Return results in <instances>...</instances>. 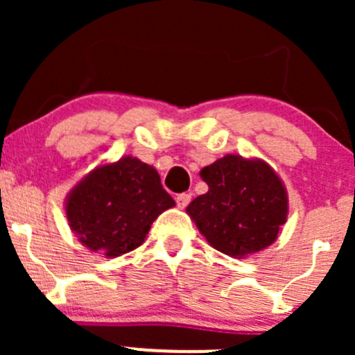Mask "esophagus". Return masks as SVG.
Returning <instances> with one entry per match:
<instances>
[{
  "instance_id": "1",
  "label": "esophagus",
  "mask_w": 355,
  "mask_h": 355,
  "mask_svg": "<svg viewBox=\"0 0 355 355\" xmlns=\"http://www.w3.org/2000/svg\"><path fill=\"white\" fill-rule=\"evenodd\" d=\"M191 199H192L191 192H182V194L177 196V199H175V200H177V206L180 207V209H184V207L189 206Z\"/></svg>"
}]
</instances>
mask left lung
<instances>
[{
  "mask_svg": "<svg viewBox=\"0 0 355 355\" xmlns=\"http://www.w3.org/2000/svg\"><path fill=\"white\" fill-rule=\"evenodd\" d=\"M209 191L187 206L200 234L228 256H247L273 244L287 220V192L264 161L225 156L202 168Z\"/></svg>",
  "mask_w": 355,
  "mask_h": 355,
  "instance_id": "1",
  "label": "left lung"
}]
</instances>
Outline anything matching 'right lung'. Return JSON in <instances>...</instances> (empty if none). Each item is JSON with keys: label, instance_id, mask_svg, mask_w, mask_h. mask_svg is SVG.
<instances>
[{"label": "right lung", "instance_id": "add662e5", "mask_svg": "<svg viewBox=\"0 0 355 355\" xmlns=\"http://www.w3.org/2000/svg\"><path fill=\"white\" fill-rule=\"evenodd\" d=\"M171 206L155 168L127 156L92 171L70 192L67 218L82 244L114 257L137 249Z\"/></svg>", "mask_w": 355, "mask_h": 355}]
</instances>
